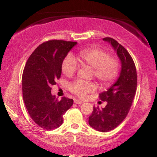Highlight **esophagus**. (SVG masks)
I'll list each match as a JSON object with an SVG mask.
<instances>
[{"instance_id": "esophagus-1", "label": "esophagus", "mask_w": 157, "mask_h": 157, "mask_svg": "<svg viewBox=\"0 0 157 157\" xmlns=\"http://www.w3.org/2000/svg\"><path fill=\"white\" fill-rule=\"evenodd\" d=\"M74 103H75V104H83V102L81 101L78 100V99H74Z\"/></svg>"}]
</instances>
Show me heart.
<instances>
[{
  "label": "heart",
  "instance_id": "obj_1",
  "mask_svg": "<svg viewBox=\"0 0 157 157\" xmlns=\"http://www.w3.org/2000/svg\"><path fill=\"white\" fill-rule=\"evenodd\" d=\"M80 61L83 65L94 68V76L102 85L109 86L117 78L119 74V65L117 59L110 57L106 51L99 48H89L80 51L78 54ZM78 63L71 54L65 57L61 64V70L66 76L71 77L78 69ZM96 89L93 82H86L77 80L70 86V91L75 95L84 98L87 94Z\"/></svg>",
  "mask_w": 157,
  "mask_h": 157
}]
</instances>
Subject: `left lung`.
I'll return each mask as SVG.
<instances>
[{"label":"left lung","mask_w":157,"mask_h":157,"mask_svg":"<svg viewBox=\"0 0 157 157\" xmlns=\"http://www.w3.org/2000/svg\"><path fill=\"white\" fill-rule=\"evenodd\" d=\"M103 40L117 52L121 61V71L117 81L99 94L100 99L107 104L101 109L94 107L89 124L96 131L107 132L119 126L127 116L136 94L137 75L134 61L126 48L111 38Z\"/></svg>","instance_id":"obj_1"}]
</instances>
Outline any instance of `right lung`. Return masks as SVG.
I'll return each instance as SVG.
<instances>
[{"label":"right lung","mask_w":157,"mask_h":157,"mask_svg":"<svg viewBox=\"0 0 157 157\" xmlns=\"http://www.w3.org/2000/svg\"><path fill=\"white\" fill-rule=\"evenodd\" d=\"M77 42L52 40L40 44L28 59L22 76L23 97L30 117L40 127L54 129L63 124V115L74 100L59 101L51 86L61 77V64Z\"/></svg>","instance_id":"1"}]
</instances>
